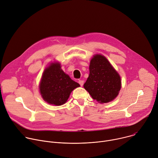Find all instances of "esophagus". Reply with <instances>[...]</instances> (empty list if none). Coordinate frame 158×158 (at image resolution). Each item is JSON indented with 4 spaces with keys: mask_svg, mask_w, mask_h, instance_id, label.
<instances>
[{
    "mask_svg": "<svg viewBox=\"0 0 158 158\" xmlns=\"http://www.w3.org/2000/svg\"><path fill=\"white\" fill-rule=\"evenodd\" d=\"M78 82H79V84H80L81 86H82L83 84H84V81H82V80H79Z\"/></svg>",
    "mask_w": 158,
    "mask_h": 158,
    "instance_id": "obj_1",
    "label": "esophagus"
}]
</instances>
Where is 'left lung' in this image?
<instances>
[{"label": "left lung", "mask_w": 158, "mask_h": 158, "mask_svg": "<svg viewBox=\"0 0 158 158\" xmlns=\"http://www.w3.org/2000/svg\"><path fill=\"white\" fill-rule=\"evenodd\" d=\"M84 87L100 103L114 100L121 87V77L104 56L96 54L89 65V75Z\"/></svg>", "instance_id": "8db88e82"}]
</instances>
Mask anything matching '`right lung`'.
Segmentation results:
<instances>
[{"label":"right lung","instance_id":"right-lung-1","mask_svg":"<svg viewBox=\"0 0 158 158\" xmlns=\"http://www.w3.org/2000/svg\"><path fill=\"white\" fill-rule=\"evenodd\" d=\"M80 85L62 69L59 62H52L45 69L39 84L43 99L50 104L60 106L66 102L71 92Z\"/></svg>","mask_w":158,"mask_h":158}]
</instances>
